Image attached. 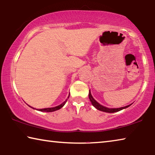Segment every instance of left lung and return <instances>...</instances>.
Listing matches in <instances>:
<instances>
[{
  "instance_id": "obj_1",
  "label": "left lung",
  "mask_w": 155,
  "mask_h": 155,
  "mask_svg": "<svg viewBox=\"0 0 155 155\" xmlns=\"http://www.w3.org/2000/svg\"><path fill=\"white\" fill-rule=\"evenodd\" d=\"M89 98L90 101H91L92 105L94 106L95 108H97V110H100V111L109 112V113H113V112H119L120 110H121L127 108V107L131 106V104H130V105L126 106H124V107H121V108H106V107L103 106L101 104H100L99 103L97 102L96 101H95L94 99V97H92V95L91 94V91H90V89H89Z\"/></svg>"
}]
</instances>
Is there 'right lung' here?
<instances>
[{"label":"right lung","mask_w":155,"mask_h":155,"mask_svg":"<svg viewBox=\"0 0 155 155\" xmlns=\"http://www.w3.org/2000/svg\"><path fill=\"white\" fill-rule=\"evenodd\" d=\"M69 96H70V95H68V98H69ZM68 99H66V101H65V102H64L62 104H61L60 105H59V106H58L53 107V108H48L39 109L38 110L42 111V112H53V111L58 110L60 109L61 108H62V107L64 106V104H66V102H67V100H68Z\"/></svg>","instance_id":"add662e5"}]
</instances>
